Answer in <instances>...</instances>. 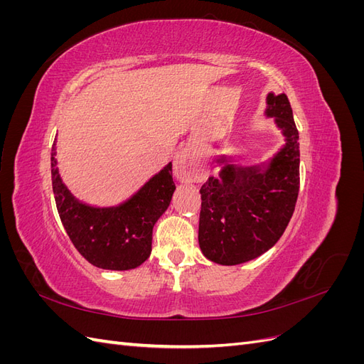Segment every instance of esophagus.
I'll list each match as a JSON object with an SVG mask.
<instances>
[{"mask_svg":"<svg viewBox=\"0 0 364 364\" xmlns=\"http://www.w3.org/2000/svg\"><path fill=\"white\" fill-rule=\"evenodd\" d=\"M173 174L181 182L203 181L206 178L203 167L194 159L188 150H181L176 153L173 161Z\"/></svg>","mask_w":364,"mask_h":364,"instance_id":"esophagus-1","label":"esophagus"}]
</instances>
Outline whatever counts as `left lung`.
<instances>
[{"instance_id":"obj_1","label":"left lung","mask_w":364,"mask_h":364,"mask_svg":"<svg viewBox=\"0 0 364 364\" xmlns=\"http://www.w3.org/2000/svg\"><path fill=\"white\" fill-rule=\"evenodd\" d=\"M266 118H273L284 144L267 161L235 164L218 155V176L202 185L199 246L220 266L261 257L284 234L299 193V134L285 94L269 92Z\"/></svg>"}]
</instances>
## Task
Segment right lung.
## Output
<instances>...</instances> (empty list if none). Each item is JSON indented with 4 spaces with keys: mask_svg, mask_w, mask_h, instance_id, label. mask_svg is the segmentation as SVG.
<instances>
[{
    "mask_svg": "<svg viewBox=\"0 0 364 364\" xmlns=\"http://www.w3.org/2000/svg\"><path fill=\"white\" fill-rule=\"evenodd\" d=\"M56 139L51 149V181L58 213L74 247L105 270L139 267L151 252L153 226L170 206L176 185L171 162L153 174L129 199L112 206L82 202L60 178Z\"/></svg>",
    "mask_w": 364,
    "mask_h": 364,
    "instance_id": "obj_1",
    "label": "right lung"
}]
</instances>
